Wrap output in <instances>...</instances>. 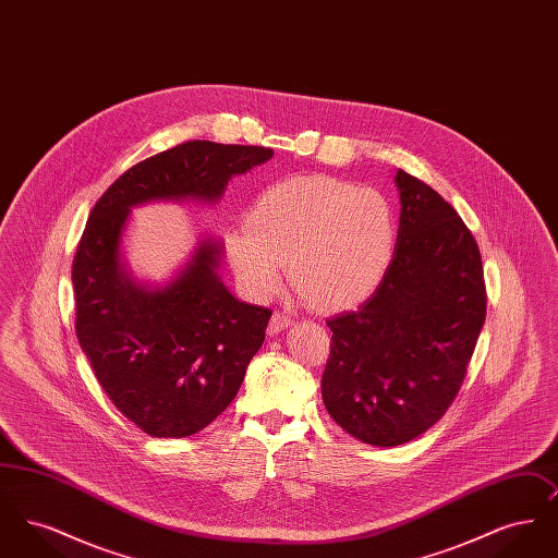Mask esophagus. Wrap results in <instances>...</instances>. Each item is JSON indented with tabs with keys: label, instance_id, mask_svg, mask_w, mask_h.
<instances>
[{
	"label": "esophagus",
	"instance_id": "obj_1",
	"mask_svg": "<svg viewBox=\"0 0 558 558\" xmlns=\"http://www.w3.org/2000/svg\"><path fill=\"white\" fill-rule=\"evenodd\" d=\"M291 324V316H289L287 312H274V316L269 319V326H267V332H269V335H278V332H282L284 328H289Z\"/></svg>",
	"mask_w": 558,
	"mask_h": 558
}]
</instances>
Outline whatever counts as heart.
Returning <instances> with one entry per match:
<instances>
[{
	"instance_id": "b5f03b06",
	"label": "heart",
	"mask_w": 558,
	"mask_h": 558,
	"mask_svg": "<svg viewBox=\"0 0 558 558\" xmlns=\"http://www.w3.org/2000/svg\"><path fill=\"white\" fill-rule=\"evenodd\" d=\"M398 219L385 194L328 175H299L266 187L226 232V251L244 289H278L282 264L301 296L322 312L368 299L391 264Z\"/></svg>"
}]
</instances>
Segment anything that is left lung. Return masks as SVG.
Masks as SVG:
<instances>
[{"mask_svg":"<svg viewBox=\"0 0 558 558\" xmlns=\"http://www.w3.org/2000/svg\"><path fill=\"white\" fill-rule=\"evenodd\" d=\"M398 242L378 289L326 319L322 399L355 439L393 448L435 425L458 396L485 322L477 240L456 209L398 169Z\"/></svg>","mask_w":558,"mask_h":558,"instance_id":"obj_1","label":"left lung"}]
</instances>
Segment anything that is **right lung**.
I'll return each mask as SVG.
<instances>
[{
  "instance_id": "obj_1",
  "label": "right lung",
  "mask_w": 558,
  "mask_h": 558,
  "mask_svg": "<svg viewBox=\"0 0 558 558\" xmlns=\"http://www.w3.org/2000/svg\"><path fill=\"white\" fill-rule=\"evenodd\" d=\"M271 148L192 140L128 169L94 205L73 259L77 339L117 410L150 437H187L236 398L271 312L242 303L217 276L221 244L201 240L165 289L137 287L121 262L135 205L217 201Z\"/></svg>"
}]
</instances>
